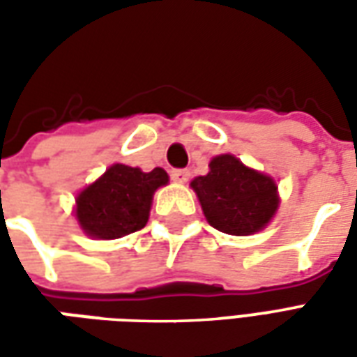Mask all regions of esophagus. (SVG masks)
Segmentation results:
<instances>
[{
  "label": "esophagus",
  "instance_id": "obj_1",
  "mask_svg": "<svg viewBox=\"0 0 357 357\" xmlns=\"http://www.w3.org/2000/svg\"><path fill=\"white\" fill-rule=\"evenodd\" d=\"M189 170H172V179L174 181H178V183H185L187 179H189Z\"/></svg>",
  "mask_w": 357,
  "mask_h": 357
}]
</instances>
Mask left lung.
I'll use <instances>...</instances> for the list:
<instances>
[{
	"instance_id": "8db88e82",
	"label": "left lung",
	"mask_w": 357,
	"mask_h": 357,
	"mask_svg": "<svg viewBox=\"0 0 357 357\" xmlns=\"http://www.w3.org/2000/svg\"><path fill=\"white\" fill-rule=\"evenodd\" d=\"M210 172L191 181L212 227L227 235H252L275 216L279 195L273 179L233 155L210 160Z\"/></svg>"
}]
</instances>
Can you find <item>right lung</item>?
<instances>
[{"mask_svg": "<svg viewBox=\"0 0 357 357\" xmlns=\"http://www.w3.org/2000/svg\"><path fill=\"white\" fill-rule=\"evenodd\" d=\"M168 183L162 168L141 172L112 164L76 197V220L93 239H120L145 227L158 187Z\"/></svg>", "mask_w": 357, "mask_h": 357, "instance_id": "obj_1", "label": "right lung"}]
</instances>
